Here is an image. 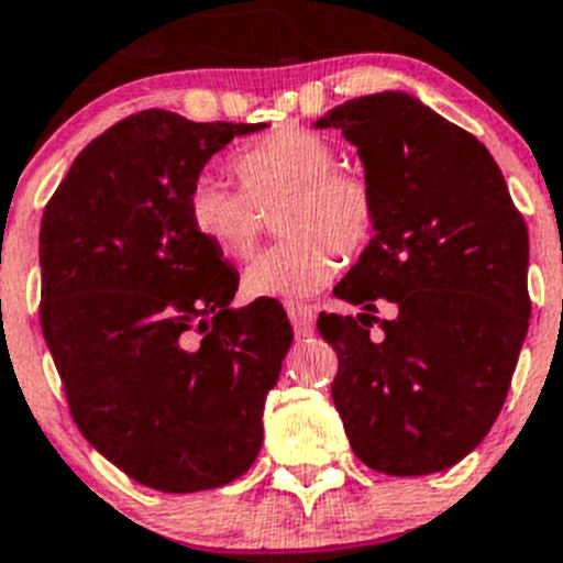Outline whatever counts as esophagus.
Masks as SVG:
<instances>
[{"instance_id":"obj_1","label":"esophagus","mask_w":563,"mask_h":563,"mask_svg":"<svg viewBox=\"0 0 563 563\" xmlns=\"http://www.w3.org/2000/svg\"><path fill=\"white\" fill-rule=\"evenodd\" d=\"M286 314H288V320H291V329H295L297 336L311 334V329H314V311H311V306H302V302H288Z\"/></svg>"}]
</instances>
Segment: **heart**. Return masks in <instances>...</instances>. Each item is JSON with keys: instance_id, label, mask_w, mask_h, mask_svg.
Segmentation results:
<instances>
[{"instance_id": "obj_1", "label": "heart", "mask_w": 563, "mask_h": 563, "mask_svg": "<svg viewBox=\"0 0 563 563\" xmlns=\"http://www.w3.org/2000/svg\"><path fill=\"white\" fill-rule=\"evenodd\" d=\"M241 187L221 178H198L189 189V223L223 257L243 261L254 252L277 212L286 238L263 252L243 275L249 297H311L331 283L340 254L368 246L376 227V198L363 175L336 166L325 135L306 126H277L241 146L232 158Z\"/></svg>"}]
</instances>
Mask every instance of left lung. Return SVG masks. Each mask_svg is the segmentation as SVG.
<instances>
[{
	"label": "left lung",
	"mask_w": 563,
	"mask_h": 563,
	"mask_svg": "<svg viewBox=\"0 0 563 563\" xmlns=\"http://www.w3.org/2000/svg\"><path fill=\"white\" fill-rule=\"evenodd\" d=\"M314 126L356 146L376 198L374 238L334 288L363 314L317 320L351 451L388 476L448 471L496 422L530 325L525 218L487 146L413 96H360ZM383 299L390 321L373 317Z\"/></svg>",
	"instance_id": "8db88e82"
}]
</instances>
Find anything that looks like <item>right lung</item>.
<instances>
[{"label":"right lung","instance_id":"obj_1","mask_svg":"<svg viewBox=\"0 0 563 563\" xmlns=\"http://www.w3.org/2000/svg\"><path fill=\"white\" fill-rule=\"evenodd\" d=\"M261 126L135 112L78 153L42 214L38 320L73 422L153 490L252 467L295 340L283 306H229L241 277L189 223L203 164Z\"/></svg>","mask_w":563,"mask_h":563}]
</instances>
